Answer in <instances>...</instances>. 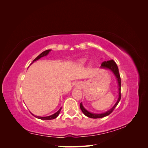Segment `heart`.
<instances>
[{"label": "heart", "instance_id": "heart-1", "mask_svg": "<svg viewBox=\"0 0 148 148\" xmlns=\"http://www.w3.org/2000/svg\"><path fill=\"white\" fill-rule=\"evenodd\" d=\"M81 62L82 64H84V62H85V60L83 59V60H81V62Z\"/></svg>", "mask_w": 148, "mask_h": 148}]
</instances>
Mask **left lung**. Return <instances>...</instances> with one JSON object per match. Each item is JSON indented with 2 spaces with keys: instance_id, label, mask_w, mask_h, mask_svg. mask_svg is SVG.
Listing matches in <instances>:
<instances>
[{
  "instance_id": "8db88e82",
  "label": "left lung",
  "mask_w": 148,
  "mask_h": 148,
  "mask_svg": "<svg viewBox=\"0 0 148 148\" xmlns=\"http://www.w3.org/2000/svg\"><path fill=\"white\" fill-rule=\"evenodd\" d=\"M101 68H106V69H109L110 70H112L113 71V73H114V75H115V77H117V81H118V84H119V98L118 100L116 102V104L114 105V106L110 110H109V111L106 112V113L104 114H92L89 112L88 111H87L86 109H85L82 103H80V109L82 110L83 113L87 116V117H89V118H92V119H99V118H102L106 117V116L109 115V114H110L112 112L114 111V109L115 108V107L117 106V104H119V102L121 99V78H120V73L119 71V69L117 65L116 64L115 62L113 60H108V61H105L104 62H102V64H101Z\"/></svg>"
}]
</instances>
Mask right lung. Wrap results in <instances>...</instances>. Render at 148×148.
<instances>
[{"label":"right lung","mask_w":148,"mask_h":148,"mask_svg":"<svg viewBox=\"0 0 148 148\" xmlns=\"http://www.w3.org/2000/svg\"><path fill=\"white\" fill-rule=\"evenodd\" d=\"M51 50V49H48V50H46V51H44V52H42L41 53H40V54L36 58V59L33 60V62H34V61H36V60H38V59H39L40 58H41V57H44V56H47L48 53H49V52H50ZM61 109H62V107L61 108L58 110L56 113H55L54 114H53V115H50V116H48V117H37V116H35V115H34L33 114H32V115H33L34 117H37L38 119H41V120H52V119H56L58 115H59V113H60V110H61Z\"/></svg>","instance_id":"add662e5"}]
</instances>
